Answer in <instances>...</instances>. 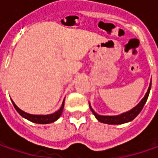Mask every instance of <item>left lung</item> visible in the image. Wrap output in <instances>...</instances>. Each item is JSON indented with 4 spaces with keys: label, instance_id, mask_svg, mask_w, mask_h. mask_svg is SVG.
<instances>
[{
    "label": "left lung",
    "instance_id": "8db88e82",
    "mask_svg": "<svg viewBox=\"0 0 158 158\" xmlns=\"http://www.w3.org/2000/svg\"><path fill=\"white\" fill-rule=\"evenodd\" d=\"M150 89H151V82L149 83V89L146 92V94L144 96L142 100L138 103V105L135 106L133 109H131L127 112H123V113H120L118 115H115V116H106V115H99L98 114L97 112H95L94 110L92 109V107L90 106L89 104V108L91 110V112H93V114L95 115L96 118L100 121L102 123H105V124H109V125H119V124H124L127 122H129L131 120H133L134 118L136 117L137 115L141 112V111L143 110V106L145 105L146 101L148 99V97H149V91H150Z\"/></svg>",
    "mask_w": 158,
    "mask_h": 158
}]
</instances>
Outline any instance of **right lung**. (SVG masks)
Listing matches in <instances>:
<instances>
[{"instance_id": "1", "label": "right lung", "mask_w": 158, "mask_h": 158, "mask_svg": "<svg viewBox=\"0 0 158 158\" xmlns=\"http://www.w3.org/2000/svg\"><path fill=\"white\" fill-rule=\"evenodd\" d=\"M12 101V104H13L15 110L17 111V112L21 115L23 118H26V119L31 121V122H34V123H38V124H49V123H52V122L56 121L58 118L60 117L61 113L63 112L64 101H65V99L62 102V105L60 106V108L58 111L53 112V113H51V114H46V115H35V114L27 113V112L22 111L20 108H18L16 106V105L14 103V101Z\"/></svg>"}]
</instances>
